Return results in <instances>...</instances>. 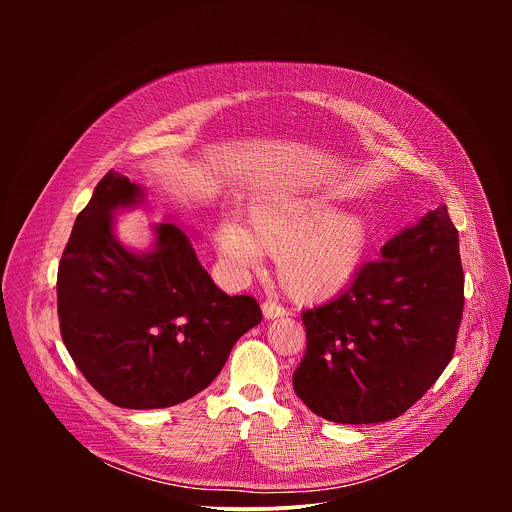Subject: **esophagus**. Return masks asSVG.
I'll list each match as a JSON object with an SVG mask.
<instances>
[{
	"mask_svg": "<svg viewBox=\"0 0 512 512\" xmlns=\"http://www.w3.org/2000/svg\"><path fill=\"white\" fill-rule=\"evenodd\" d=\"M261 310H263V316L267 318V320H275V318H283L287 312H285V308H281L279 304H275V302H265L263 306H261Z\"/></svg>",
	"mask_w": 512,
	"mask_h": 512,
	"instance_id": "1",
	"label": "esophagus"
}]
</instances>
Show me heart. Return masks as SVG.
Returning a JSON list of instances; mask_svg holds the SVG:
<instances>
[{
  "mask_svg": "<svg viewBox=\"0 0 512 512\" xmlns=\"http://www.w3.org/2000/svg\"><path fill=\"white\" fill-rule=\"evenodd\" d=\"M371 243L369 218L338 210L326 194L271 190L245 210V225L225 223L214 251L225 273L243 281L259 269L263 253L275 255V275L291 298H336L358 275Z\"/></svg>",
  "mask_w": 512,
  "mask_h": 512,
  "instance_id": "1",
  "label": "heart"
}]
</instances>
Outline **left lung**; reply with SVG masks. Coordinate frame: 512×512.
Instances as JSON below:
<instances>
[{
  "label": "left lung",
  "mask_w": 512,
  "mask_h": 512,
  "mask_svg": "<svg viewBox=\"0 0 512 512\" xmlns=\"http://www.w3.org/2000/svg\"><path fill=\"white\" fill-rule=\"evenodd\" d=\"M464 310L458 231L444 204L381 249L342 294L304 310L296 395L334 423L405 413L448 367Z\"/></svg>",
  "instance_id": "1"
}]
</instances>
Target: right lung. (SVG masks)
<instances>
[{"label": "right lung", "mask_w": 512, "mask_h": 512, "mask_svg": "<svg viewBox=\"0 0 512 512\" xmlns=\"http://www.w3.org/2000/svg\"><path fill=\"white\" fill-rule=\"evenodd\" d=\"M143 200L145 188L119 172L97 184L58 265V318L68 354L107 401L164 409L216 379L261 310L218 289L174 223L152 227L148 251L125 247L115 214Z\"/></svg>", "instance_id": "obj_1"}]
</instances>
